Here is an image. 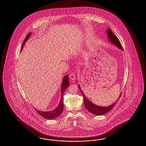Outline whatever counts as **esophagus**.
Returning a JSON list of instances; mask_svg holds the SVG:
<instances>
[{"label": "esophagus", "instance_id": "1", "mask_svg": "<svg viewBox=\"0 0 146 146\" xmlns=\"http://www.w3.org/2000/svg\"><path fill=\"white\" fill-rule=\"evenodd\" d=\"M69 77H70V79L74 81V79H75V74H74V72H72L70 74V76H69Z\"/></svg>", "mask_w": 146, "mask_h": 146}]
</instances>
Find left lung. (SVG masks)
<instances>
[{"instance_id":"left-lung-1","label":"left lung","mask_w":146,"mask_h":146,"mask_svg":"<svg viewBox=\"0 0 146 146\" xmlns=\"http://www.w3.org/2000/svg\"><path fill=\"white\" fill-rule=\"evenodd\" d=\"M106 34H107V36L108 37L109 40L113 44H114L117 47L121 49V50H123L121 44L120 43L118 38L113 33V32H112L110 28H108V30L106 31ZM78 88L80 89L81 93H82V94L83 96L84 104L85 108L87 109L89 112L92 113L94 115H103V114H106V113L109 112L110 111H111L113 108L114 106L116 104L117 100L119 99V98L121 96V94L118 98V99L116 100V101H115V102L113 103L112 105H111V106H96V104H93V103L91 102L90 101L87 99V97L85 96V95H84V92H82V91L81 90V88L79 85L78 86Z\"/></svg>"}]
</instances>
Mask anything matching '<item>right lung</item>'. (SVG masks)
I'll return each mask as SVG.
<instances>
[{"mask_svg": "<svg viewBox=\"0 0 146 146\" xmlns=\"http://www.w3.org/2000/svg\"><path fill=\"white\" fill-rule=\"evenodd\" d=\"M31 34V33H29L25 38V40H24L23 43L22 44V47H21V50H22V48L24 46L25 43L28 40ZM68 78V75H66L63 78L62 87H62L61 88V98H60V100L59 102V105L56 108V109H54L53 111H50L48 112H42V111H38L36 109H35L37 113L41 115L42 117H43L44 118H46L48 119H54V118L57 117L58 116H59V115L62 113L63 111V109H64V102H63V100H62V96H63V94L65 91L66 88L69 86Z\"/></svg>", "mask_w": 146, "mask_h": 146, "instance_id": "1", "label": "right lung"}]
</instances>
